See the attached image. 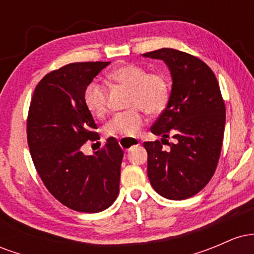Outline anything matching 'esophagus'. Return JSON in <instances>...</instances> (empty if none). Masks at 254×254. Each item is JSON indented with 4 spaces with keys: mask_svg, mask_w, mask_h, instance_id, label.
<instances>
[{
    "mask_svg": "<svg viewBox=\"0 0 254 254\" xmlns=\"http://www.w3.org/2000/svg\"><path fill=\"white\" fill-rule=\"evenodd\" d=\"M119 145L122 147V149L124 150H129L133 145H138L139 141L136 138H121L119 139Z\"/></svg>",
    "mask_w": 254,
    "mask_h": 254,
    "instance_id": "1",
    "label": "esophagus"
}]
</instances>
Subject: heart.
I'll list each match as a JSON object with an SVG mask.
<instances>
[{
  "label": "heart",
  "instance_id": "obj_1",
  "mask_svg": "<svg viewBox=\"0 0 254 254\" xmlns=\"http://www.w3.org/2000/svg\"><path fill=\"white\" fill-rule=\"evenodd\" d=\"M113 82L131 89L127 106L132 109L119 112L105 125V133L113 137L135 136L145 123L142 110L148 115H159L170 98V83L161 72H148L137 64H125L109 74ZM86 107L94 117L104 118L107 113V89L104 84L93 81L83 93Z\"/></svg>",
  "mask_w": 254,
  "mask_h": 254
}]
</instances>
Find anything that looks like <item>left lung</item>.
<instances>
[{
  "label": "left lung",
  "mask_w": 254,
  "mask_h": 254,
  "mask_svg": "<svg viewBox=\"0 0 254 254\" xmlns=\"http://www.w3.org/2000/svg\"><path fill=\"white\" fill-rule=\"evenodd\" d=\"M162 60L172 76L166 109L151 127L161 142H144L148 178L157 193L182 200L198 193L216 171L222 148L226 106L217 78L199 58L174 49L147 52ZM170 135L175 142L168 143ZM162 144H167L165 151Z\"/></svg>",
  "instance_id": "left-lung-1"
}]
</instances>
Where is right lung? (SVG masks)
<instances>
[{"instance_id": "add662e5", "label": "right lung", "mask_w": 254, "mask_h": 254, "mask_svg": "<svg viewBox=\"0 0 254 254\" xmlns=\"http://www.w3.org/2000/svg\"><path fill=\"white\" fill-rule=\"evenodd\" d=\"M110 62L70 63L46 74L37 84L27 117V142L36 170L49 192L80 212H100L119 192L124 151L110 137L100 150L84 155L95 141L97 124L83 101L93 78Z\"/></svg>"}]
</instances>
